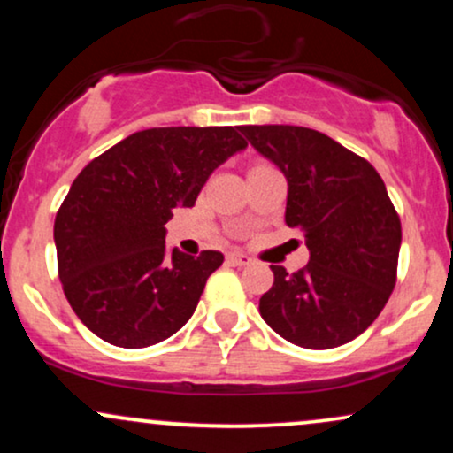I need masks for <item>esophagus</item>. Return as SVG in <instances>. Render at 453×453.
<instances>
[{"label": "esophagus", "instance_id": "obj_1", "mask_svg": "<svg viewBox=\"0 0 453 453\" xmlns=\"http://www.w3.org/2000/svg\"><path fill=\"white\" fill-rule=\"evenodd\" d=\"M227 264H232V266H249L251 264V257L244 256V253H227Z\"/></svg>", "mask_w": 453, "mask_h": 453}]
</instances>
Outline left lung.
Masks as SVG:
<instances>
[{"instance_id":"1","label":"left lung","mask_w":453,"mask_h":453,"mask_svg":"<svg viewBox=\"0 0 453 453\" xmlns=\"http://www.w3.org/2000/svg\"><path fill=\"white\" fill-rule=\"evenodd\" d=\"M251 147L288 179L285 223L304 234L309 264L259 298L264 321L306 349H332L360 336L396 285L398 212L366 159L326 134L298 126H242Z\"/></svg>"}]
</instances>
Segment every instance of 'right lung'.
Segmentation results:
<instances>
[{"mask_svg":"<svg viewBox=\"0 0 453 453\" xmlns=\"http://www.w3.org/2000/svg\"><path fill=\"white\" fill-rule=\"evenodd\" d=\"M241 127H153L82 168L55 217L64 294L111 345L140 349L194 315L219 251L165 249L174 209H191L212 170L247 149Z\"/></svg>","mask_w":453,"mask_h":453,"instance_id":"1","label":"right lung"}]
</instances>
